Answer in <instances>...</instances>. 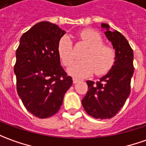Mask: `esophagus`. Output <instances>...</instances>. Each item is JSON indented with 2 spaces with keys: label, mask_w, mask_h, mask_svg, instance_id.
Segmentation results:
<instances>
[{
  "label": "esophagus",
  "mask_w": 146,
  "mask_h": 146,
  "mask_svg": "<svg viewBox=\"0 0 146 146\" xmlns=\"http://www.w3.org/2000/svg\"><path fill=\"white\" fill-rule=\"evenodd\" d=\"M79 81H80V80H79V79H77V78H73V84H77V82H79Z\"/></svg>",
  "instance_id": "esophagus-1"
}]
</instances>
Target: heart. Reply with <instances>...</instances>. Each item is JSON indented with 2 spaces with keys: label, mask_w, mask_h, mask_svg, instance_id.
Instances as JSON below:
<instances>
[{
  "label": "heart",
  "mask_w": 146,
  "mask_h": 146,
  "mask_svg": "<svg viewBox=\"0 0 146 146\" xmlns=\"http://www.w3.org/2000/svg\"><path fill=\"white\" fill-rule=\"evenodd\" d=\"M80 37L88 46L82 55L84 60H77L69 65L67 72L75 77H86L94 73L98 75L107 73L114 64L116 54L110 46L102 44V36L93 29L81 32ZM57 52L65 65H69L74 59L72 40L69 36H63L58 41Z\"/></svg>",
  "instance_id": "heart-1"
}]
</instances>
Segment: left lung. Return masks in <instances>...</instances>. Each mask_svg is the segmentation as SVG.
Segmentation results:
<instances>
[{
	"label": "left lung",
	"instance_id": "8db88e82",
	"mask_svg": "<svg viewBox=\"0 0 146 146\" xmlns=\"http://www.w3.org/2000/svg\"><path fill=\"white\" fill-rule=\"evenodd\" d=\"M102 28L115 49L114 65L99 81H86L89 90L81 102L86 113L94 118L110 119L118 113L130 94L133 52L121 33L110 31L107 24L102 23Z\"/></svg>",
	"mask_w": 146,
	"mask_h": 146
}]
</instances>
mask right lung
Returning a JSON list of instances; mask_svg holds the SVG:
<instances>
[{
	"mask_svg": "<svg viewBox=\"0 0 146 146\" xmlns=\"http://www.w3.org/2000/svg\"><path fill=\"white\" fill-rule=\"evenodd\" d=\"M65 32L41 21L25 33L16 52L17 90L29 112L39 118L56 113L73 80L60 65L57 44Z\"/></svg>",
	"mask_w": 146,
	"mask_h": 146,
	"instance_id": "obj_1",
	"label": "right lung"
}]
</instances>
